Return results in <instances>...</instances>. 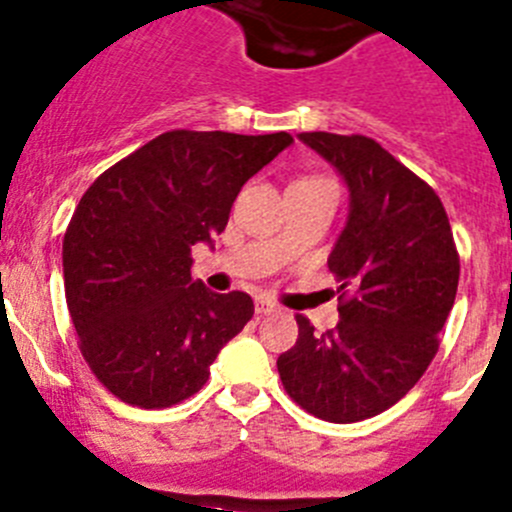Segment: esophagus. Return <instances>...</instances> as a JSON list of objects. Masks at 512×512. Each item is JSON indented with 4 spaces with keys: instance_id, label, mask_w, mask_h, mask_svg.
I'll return each mask as SVG.
<instances>
[{
    "instance_id": "34e87169",
    "label": "esophagus",
    "mask_w": 512,
    "mask_h": 512,
    "mask_svg": "<svg viewBox=\"0 0 512 512\" xmlns=\"http://www.w3.org/2000/svg\"><path fill=\"white\" fill-rule=\"evenodd\" d=\"M276 304L274 302H269V299H256V314H271V312H276Z\"/></svg>"
}]
</instances>
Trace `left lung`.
<instances>
[{"mask_svg": "<svg viewBox=\"0 0 512 512\" xmlns=\"http://www.w3.org/2000/svg\"><path fill=\"white\" fill-rule=\"evenodd\" d=\"M350 192L327 266L340 322L322 335L297 314V345L276 360L289 396L317 419L353 424L391 409L419 383L452 312L459 253L442 200L375 139L299 134Z\"/></svg>", "mask_w": 512, "mask_h": 512, "instance_id": "left-lung-1", "label": "left lung"}]
</instances>
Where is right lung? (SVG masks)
I'll return each mask as SVG.
<instances>
[{"instance_id":"add662e5","label":"right lung","mask_w":512,"mask_h":512,"mask_svg":"<svg viewBox=\"0 0 512 512\" xmlns=\"http://www.w3.org/2000/svg\"><path fill=\"white\" fill-rule=\"evenodd\" d=\"M292 142L287 131H164L88 187L63 238L65 299L88 368L116 398L185 401L251 320L246 292L192 279L190 251L213 246L241 187Z\"/></svg>"}]
</instances>
